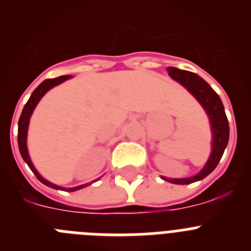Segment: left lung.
<instances>
[{
  "label": "left lung",
  "instance_id": "1",
  "mask_svg": "<svg viewBox=\"0 0 251 251\" xmlns=\"http://www.w3.org/2000/svg\"><path fill=\"white\" fill-rule=\"evenodd\" d=\"M168 75L174 80L178 81L181 85H183L188 92L194 95L197 101L202 105L210 119L212 130V151L208 157V161L206 162L205 167L197 175L188 178H167L162 176V178L168 182L176 183V185H188V183L196 182L200 179L205 178L206 176L211 174L212 171L219 165L221 157L224 154L227 142H229V122L226 118L225 109H224L223 101L220 97L216 94L211 86L208 85L202 77L191 72H186L181 69L170 66L167 68Z\"/></svg>",
  "mask_w": 251,
  "mask_h": 251
}]
</instances>
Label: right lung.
Listing matches in <instances>:
<instances>
[{"label": "right lung", "instance_id": "add662e5", "mask_svg": "<svg viewBox=\"0 0 251 251\" xmlns=\"http://www.w3.org/2000/svg\"><path fill=\"white\" fill-rule=\"evenodd\" d=\"M72 75H64V76H59V77H55V79H46L44 80L43 83L40 84L37 86L36 89L32 92L31 94L30 99L27 100V103L25 104L24 106V109H22L21 113V117H20V121H19V133H17V141H19V150L20 153H21L22 158L24 161L27 163V166L30 167V170L32 171L35 174V176L37 177L40 182H43L44 185L49 186L51 188H55V190H64V191H68V192H73V191H76V190H80V188L86 187V186H89L90 183H85V185H80V186H76V187H72V188H64V187H60V186L54 185V183L49 182L48 179L44 178L41 175L39 174L36 171V168L34 167L32 165V162H31L30 156H28V151H27V143H26V138H27V129H28V123H30V118H31V114L34 112L35 106L37 105V103L40 101V99L43 98L44 95L46 94V92L51 89V88H54V86L59 85L61 84L63 81L68 80L70 79Z\"/></svg>", "mask_w": 251, "mask_h": 251}]
</instances>
